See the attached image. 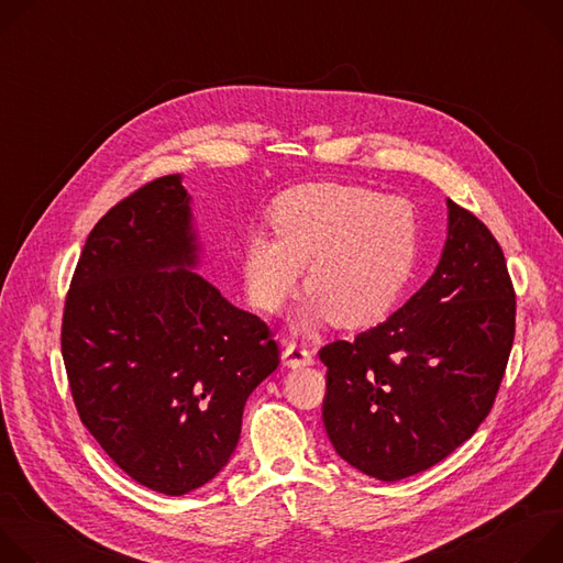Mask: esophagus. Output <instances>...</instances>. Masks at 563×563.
Listing matches in <instances>:
<instances>
[{
    "label": "esophagus",
    "instance_id": "1",
    "mask_svg": "<svg viewBox=\"0 0 563 563\" xmlns=\"http://www.w3.org/2000/svg\"><path fill=\"white\" fill-rule=\"evenodd\" d=\"M283 361L287 367L291 369H300V367H307L313 363V354L311 350L305 345V343H296V341H289L283 350Z\"/></svg>",
    "mask_w": 563,
    "mask_h": 563
}]
</instances>
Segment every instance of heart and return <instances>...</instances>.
I'll return each instance as SVG.
<instances>
[{
  "instance_id": "obj_1",
  "label": "heart",
  "mask_w": 563,
  "mask_h": 563,
  "mask_svg": "<svg viewBox=\"0 0 563 563\" xmlns=\"http://www.w3.org/2000/svg\"><path fill=\"white\" fill-rule=\"evenodd\" d=\"M269 222L276 235L256 231L245 240L250 298L263 311H278L309 265L307 323L332 316L345 328L374 323L404 291L419 258L417 207L365 187H296L274 202Z\"/></svg>"
}]
</instances>
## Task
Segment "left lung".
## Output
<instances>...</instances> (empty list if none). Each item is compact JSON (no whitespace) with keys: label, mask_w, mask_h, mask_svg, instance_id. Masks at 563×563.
I'll return each instance as SVG.
<instances>
[{"label":"left lung","mask_w":563,"mask_h":563,"mask_svg":"<svg viewBox=\"0 0 563 563\" xmlns=\"http://www.w3.org/2000/svg\"><path fill=\"white\" fill-rule=\"evenodd\" d=\"M430 280L354 341L320 347L323 426L334 450L380 481L443 461L484 421L515 341V287L493 231L448 200Z\"/></svg>","instance_id":"left-lung-1"}]
</instances>
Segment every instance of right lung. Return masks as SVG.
Masks as SVG:
<instances>
[{
	"mask_svg": "<svg viewBox=\"0 0 563 563\" xmlns=\"http://www.w3.org/2000/svg\"><path fill=\"white\" fill-rule=\"evenodd\" d=\"M180 176L146 183L91 229L62 316L79 421L140 486L169 497L211 481L250 394L278 367L267 323L198 276Z\"/></svg>",
	"mask_w": 563,
	"mask_h": 563,
	"instance_id": "add662e5",
	"label": "right lung"
}]
</instances>
